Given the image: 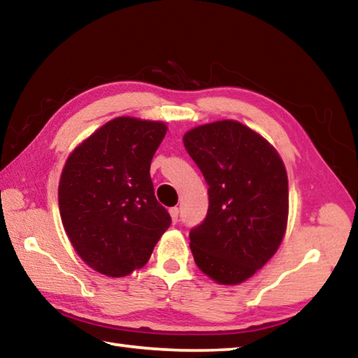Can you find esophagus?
<instances>
[{"label": "esophagus", "mask_w": 358, "mask_h": 358, "mask_svg": "<svg viewBox=\"0 0 358 358\" xmlns=\"http://www.w3.org/2000/svg\"><path fill=\"white\" fill-rule=\"evenodd\" d=\"M169 213H171V217H172V222L173 224H177L178 222V214H180V210L177 206H173V208H171V210H169Z\"/></svg>", "instance_id": "esophagus-1"}]
</instances>
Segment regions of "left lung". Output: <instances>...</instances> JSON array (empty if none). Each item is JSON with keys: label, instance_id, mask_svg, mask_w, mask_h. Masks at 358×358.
<instances>
[{"label": "left lung", "instance_id": "left-lung-1", "mask_svg": "<svg viewBox=\"0 0 358 358\" xmlns=\"http://www.w3.org/2000/svg\"><path fill=\"white\" fill-rule=\"evenodd\" d=\"M186 152L208 185V213L189 231L196 264L222 285H236L269 262L288 220V177L268 141L235 120L187 131Z\"/></svg>", "mask_w": 358, "mask_h": 358}]
</instances>
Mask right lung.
Segmentation results:
<instances>
[{
    "label": "right lung",
    "mask_w": 358,
    "mask_h": 358,
    "mask_svg": "<svg viewBox=\"0 0 358 358\" xmlns=\"http://www.w3.org/2000/svg\"><path fill=\"white\" fill-rule=\"evenodd\" d=\"M166 131L162 122L117 117L76 147L64 166V229L78 255L100 274L123 277L142 268L171 227L150 177Z\"/></svg>",
    "instance_id": "add662e5"
}]
</instances>
